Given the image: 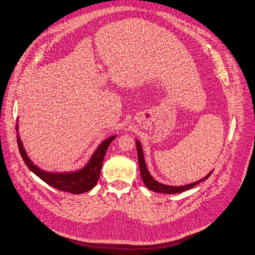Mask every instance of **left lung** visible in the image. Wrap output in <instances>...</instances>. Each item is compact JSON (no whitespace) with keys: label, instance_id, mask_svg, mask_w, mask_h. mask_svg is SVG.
I'll use <instances>...</instances> for the list:
<instances>
[{"label":"left lung","instance_id":"left-lung-1","mask_svg":"<svg viewBox=\"0 0 255 255\" xmlns=\"http://www.w3.org/2000/svg\"><path fill=\"white\" fill-rule=\"evenodd\" d=\"M136 149H137V159H138V165H139V171H140V176H142V180L145 184V186L148 188V189L152 190L154 192H159V193H167V194H173V193H180L186 190H189L191 188H193L194 186H196L197 184H200L201 182L207 180L211 174V172L205 176L202 180L197 181L195 183L189 184V185H185V186H167V185H163L161 183L156 182L154 178L150 175V173L147 170V167L145 164V159H144V154H143V150L142 147H140V144L138 140H136Z\"/></svg>","mask_w":255,"mask_h":255}]
</instances>
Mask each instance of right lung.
Returning a JSON list of instances; mask_svg holds the SVG:
<instances>
[{"label": "right lung", "mask_w": 255, "mask_h": 255, "mask_svg": "<svg viewBox=\"0 0 255 255\" xmlns=\"http://www.w3.org/2000/svg\"><path fill=\"white\" fill-rule=\"evenodd\" d=\"M16 130H17V126H16ZM115 138H116V135H113L104 140V142L99 146V148L96 150V152L93 153L88 164L83 169H81V170L75 171V172H66V173L65 172L64 173L47 172V171L41 170L39 167L33 165V163L29 158H28L18 135H17V146L26 166L29 168L35 175L39 176L42 181H44L46 184H48L49 186L55 188V189L58 190L70 192L72 194H80V193H84L91 190L98 183L100 174H101L104 156H105L108 146Z\"/></svg>", "instance_id": "right-lung-1"}]
</instances>
